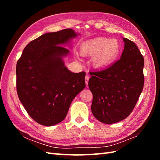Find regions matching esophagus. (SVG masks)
<instances>
[{"label": "esophagus", "instance_id": "34e87169", "mask_svg": "<svg viewBox=\"0 0 160 160\" xmlns=\"http://www.w3.org/2000/svg\"><path fill=\"white\" fill-rule=\"evenodd\" d=\"M89 75H87L85 76V83H86V85H87V86H88V81H89Z\"/></svg>", "mask_w": 160, "mask_h": 160}]
</instances>
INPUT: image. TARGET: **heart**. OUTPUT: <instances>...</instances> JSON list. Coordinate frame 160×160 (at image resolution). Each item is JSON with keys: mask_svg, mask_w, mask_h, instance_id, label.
Instances as JSON below:
<instances>
[{"mask_svg": "<svg viewBox=\"0 0 160 160\" xmlns=\"http://www.w3.org/2000/svg\"><path fill=\"white\" fill-rule=\"evenodd\" d=\"M121 51V45L116 38L97 37L88 40L80 47V52L83 56L93 57L95 65L105 67L113 62Z\"/></svg>", "mask_w": 160, "mask_h": 160, "instance_id": "heart-1", "label": "heart"}]
</instances>
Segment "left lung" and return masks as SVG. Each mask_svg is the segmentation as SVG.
Listing matches in <instances>:
<instances>
[{
  "mask_svg": "<svg viewBox=\"0 0 160 160\" xmlns=\"http://www.w3.org/2000/svg\"><path fill=\"white\" fill-rule=\"evenodd\" d=\"M123 40L124 49L119 60L107 69L90 72L92 113L106 124L128 117L143 88V57L133 41Z\"/></svg>",
  "mask_w": 160,
  "mask_h": 160,
  "instance_id": "obj_1",
  "label": "left lung"
}]
</instances>
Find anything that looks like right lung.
<instances>
[{
  "instance_id": "obj_1",
  "label": "right lung",
  "mask_w": 160,
  "mask_h": 160,
  "mask_svg": "<svg viewBox=\"0 0 160 160\" xmlns=\"http://www.w3.org/2000/svg\"><path fill=\"white\" fill-rule=\"evenodd\" d=\"M77 36L71 28L45 33L28 43L17 61L19 100L31 118L45 126L61 122L85 88V72L70 71L62 60L69 50L62 46Z\"/></svg>"
}]
</instances>
